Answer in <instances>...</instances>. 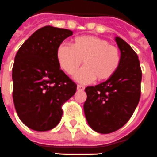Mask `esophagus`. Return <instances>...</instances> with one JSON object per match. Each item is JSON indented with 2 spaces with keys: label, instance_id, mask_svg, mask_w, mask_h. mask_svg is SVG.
Returning a JSON list of instances; mask_svg holds the SVG:
<instances>
[{
  "label": "esophagus",
  "instance_id": "obj_1",
  "mask_svg": "<svg viewBox=\"0 0 157 157\" xmlns=\"http://www.w3.org/2000/svg\"><path fill=\"white\" fill-rule=\"evenodd\" d=\"M84 88L85 87H84V85H80V84H78V85L77 86V90L79 91H82V90H84Z\"/></svg>",
  "mask_w": 157,
  "mask_h": 157
}]
</instances>
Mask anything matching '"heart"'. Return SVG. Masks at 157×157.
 <instances>
[{
  "mask_svg": "<svg viewBox=\"0 0 157 157\" xmlns=\"http://www.w3.org/2000/svg\"><path fill=\"white\" fill-rule=\"evenodd\" d=\"M56 56L59 66L69 75L76 73L84 60V67L74 76V79L81 84L90 83L95 78L98 81L111 78L119 68L122 60L118 47L93 35L74 38L71 46L59 45Z\"/></svg>",
  "mask_w": 157,
  "mask_h": 157,
  "instance_id": "obj_1",
  "label": "heart"
}]
</instances>
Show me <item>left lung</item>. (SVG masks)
Wrapping results in <instances>:
<instances>
[{"instance_id": "obj_1", "label": "left lung", "mask_w": 157, "mask_h": 157, "mask_svg": "<svg viewBox=\"0 0 157 157\" xmlns=\"http://www.w3.org/2000/svg\"><path fill=\"white\" fill-rule=\"evenodd\" d=\"M115 40L122 57L118 70L101 84L85 88V117L100 134H110L124 126L140 99L142 72L137 54L123 39L116 37Z\"/></svg>"}]
</instances>
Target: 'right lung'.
I'll return each mask as SVG.
<instances>
[{"label": "right lung", "instance_id": "obj_1", "mask_svg": "<svg viewBox=\"0 0 157 157\" xmlns=\"http://www.w3.org/2000/svg\"><path fill=\"white\" fill-rule=\"evenodd\" d=\"M72 34L69 29L45 26L17 52L13 102L20 120L31 129L54 128L63 116V105L76 92V84L60 69L56 56L58 45Z\"/></svg>", "mask_w": 157, "mask_h": 157}]
</instances>
